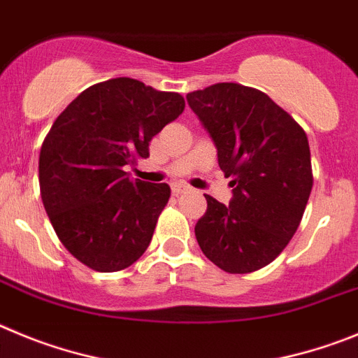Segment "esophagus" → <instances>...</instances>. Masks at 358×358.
<instances>
[{"label":"esophagus","instance_id":"esophagus-1","mask_svg":"<svg viewBox=\"0 0 358 358\" xmlns=\"http://www.w3.org/2000/svg\"><path fill=\"white\" fill-rule=\"evenodd\" d=\"M171 191H173V194H175V196H178V194H182V192L189 191V187H187V185H183V183H175V185L171 187Z\"/></svg>","mask_w":358,"mask_h":358}]
</instances>
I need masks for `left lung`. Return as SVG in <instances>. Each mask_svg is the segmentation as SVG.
Wrapping results in <instances>:
<instances>
[{
    "mask_svg": "<svg viewBox=\"0 0 358 358\" xmlns=\"http://www.w3.org/2000/svg\"><path fill=\"white\" fill-rule=\"evenodd\" d=\"M187 101L234 187L230 205L205 194L207 212L194 228L199 248L231 275L259 271L285 250L303 217L314 183L307 134L269 96L241 83H215Z\"/></svg>",
    "mask_w": 358,
    "mask_h": 358,
    "instance_id": "1",
    "label": "left lung"
}]
</instances>
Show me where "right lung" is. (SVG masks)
<instances>
[{"label":"right lung","instance_id":"add662e5","mask_svg":"<svg viewBox=\"0 0 358 358\" xmlns=\"http://www.w3.org/2000/svg\"><path fill=\"white\" fill-rule=\"evenodd\" d=\"M183 108L178 92L112 78L55 119L38 155L41 198L60 243L87 267L121 271L148 250L171 189L131 180L124 166L148 159L150 141Z\"/></svg>","mask_w":358,"mask_h":358}]
</instances>
